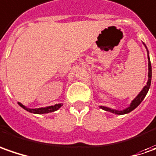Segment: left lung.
<instances>
[{"mask_svg": "<svg viewBox=\"0 0 156 156\" xmlns=\"http://www.w3.org/2000/svg\"><path fill=\"white\" fill-rule=\"evenodd\" d=\"M151 78H152V69H151V63L149 61V57H148V83H147V85L144 86V88L142 89V91L139 93V95L137 96L136 98L135 99L132 101L131 105L129 107H128L127 109L123 110H112V109H110V108H107V107H104V106H100L103 110H106V111H110V112H112V113H115V114H117V115H122V114H127L129 112H130L133 110H135L136 108L138 105H140L142 103V101L144 99V98L146 97V95L148 93V89L150 87V83H151Z\"/></svg>", "mask_w": 156, "mask_h": 156, "instance_id": "obj_1", "label": "left lung"}]
</instances>
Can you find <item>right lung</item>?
<instances>
[{
	"mask_svg": "<svg viewBox=\"0 0 156 156\" xmlns=\"http://www.w3.org/2000/svg\"><path fill=\"white\" fill-rule=\"evenodd\" d=\"M20 106H21L23 109L32 112V113H36V114H44V113H49V112H53L55 110H58L61 107L62 104H58V105H55L53 106H49V107H45V108H40V109H28L27 107H25L24 105L20 103H18Z\"/></svg>",
	"mask_w": 156,
	"mask_h": 156,
	"instance_id": "right-lung-1",
	"label": "right lung"
}]
</instances>
